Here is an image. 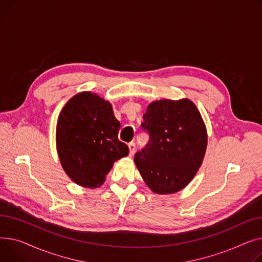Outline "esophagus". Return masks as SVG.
I'll return each instance as SVG.
<instances>
[{
  "label": "esophagus",
  "mask_w": 262,
  "mask_h": 262,
  "mask_svg": "<svg viewBox=\"0 0 262 262\" xmlns=\"http://www.w3.org/2000/svg\"><path fill=\"white\" fill-rule=\"evenodd\" d=\"M129 150H130V157H133L134 153H135V149H136V146H135V143L131 142L129 143Z\"/></svg>",
  "instance_id": "obj_1"
}]
</instances>
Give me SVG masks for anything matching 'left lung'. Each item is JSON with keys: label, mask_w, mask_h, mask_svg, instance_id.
Masks as SVG:
<instances>
[{"label": "left lung", "mask_w": 262, "mask_h": 262, "mask_svg": "<svg viewBox=\"0 0 262 262\" xmlns=\"http://www.w3.org/2000/svg\"><path fill=\"white\" fill-rule=\"evenodd\" d=\"M143 118L149 142L135 153L136 167L152 191L177 192L192 180L205 155L201 114L188 99H163L151 102Z\"/></svg>", "instance_id": "8db88e82"}]
</instances>
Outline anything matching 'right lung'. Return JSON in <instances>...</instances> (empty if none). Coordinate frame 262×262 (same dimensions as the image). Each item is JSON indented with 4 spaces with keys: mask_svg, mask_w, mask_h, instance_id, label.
<instances>
[{
    "mask_svg": "<svg viewBox=\"0 0 262 262\" xmlns=\"http://www.w3.org/2000/svg\"><path fill=\"white\" fill-rule=\"evenodd\" d=\"M119 128L111 103L96 94L82 92L68 101L58 118L56 142L61 165L76 184L100 186L113 163L129 155L118 140Z\"/></svg>",
    "mask_w": 262,
    "mask_h": 262,
    "instance_id": "add662e5",
    "label": "right lung"
}]
</instances>
